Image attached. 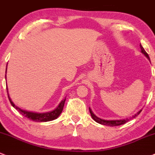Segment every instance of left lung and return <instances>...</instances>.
<instances>
[{
    "instance_id": "obj_1",
    "label": "left lung",
    "mask_w": 155,
    "mask_h": 155,
    "mask_svg": "<svg viewBox=\"0 0 155 155\" xmlns=\"http://www.w3.org/2000/svg\"><path fill=\"white\" fill-rule=\"evenodd\" d=\"M140 48H141L142 53L144 54V55L146 56V57H147V58L150 60L149 54L146 53V51L144 50V48H143V46L141 45V44L140 45ZM141 111H142V110H141L139 111V112L137 113V114H135L134 116H132V118L137 117V116H138V115L140 114V113H141ZM89 112H90V114H91V116H92V119H93L95 121V122H98V123H99V124H101V125L111 126V127H113V126H119V125H123V124L126 123V122H128V121L130 119H122V120H110H110H104V119H100V118L97 117V116H95V115L93 113H92V111L91 110L90 108H89Z\"/></svg>"
}]
</instances>
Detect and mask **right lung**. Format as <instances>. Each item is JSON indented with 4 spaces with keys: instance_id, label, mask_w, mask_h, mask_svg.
Masks as SVG:
<instances>
[{
    "instance_id": "1",
    "label": "right lung",
    "mask_w": 155,
    "mask_h": 155,
    "mask_svg": "<svg viewBox=\"0 0 155 155\" xmlns=\"http://www.w3.org/2000/svg\"><path fill=\"white\" fill-rule=\"evenodd\" d=\"M6 90H7V88H6ZM8 98H9V101H10L12 106L13 107H15L16 110H18L22 116H24L26 118H28V119H30V120L35 121V122H48V121H52L54 120V119H57V118L60 116V113H62V111H63V107H64V104H65V101H66V98H65L64 100H63V101L60 102V104L58 105V107H57L55 110H54L53 111H51V112H47V113H37L29 112V111L21 110L20 108L18 107L15 106V105L13 104V102L11 101L9 95H8Z\"/></svg>"
}]
</instances>
